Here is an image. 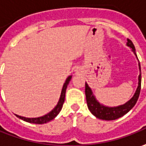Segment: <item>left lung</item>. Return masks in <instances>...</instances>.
<instances>
[{
  "label": "left lung",
  "mask_w": 146,
  "mask_h": 146,
  "mask_svg": "<svg viewBox=\"0 0 146 146\" xmlns=\"http://www.w3.org/2000/svg\"><path fill=\"white\" fill-rule=\"evenodd\" d=\"M127 46L132 49V52L134 53V55L137 59L135 47L133 45V42L128 38V42H127ZM138 67L139 71H140V74L138 76V86L135 91V94H133L132 98L129 99L127 103H125L123 105L117 106V107H108V106H105V105L99 103L96 99L95 96L94 95L91 88L89 86L88 84L86 82L85 93H86L88 109L96 118L103 119V120H114V119H116L123 116V115H125L126 113H128V111L135 106V104L139 98V94H140V91H141V73L140 63H138Z\"/></svg>",
  "instance_id": "1"
}]
</instances>
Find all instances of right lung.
Segmentation results:
<instances>
[{
	"label": "right lung",
	"instance_id": "right-lung-1",
	"mask_svg": "<svg viewBox=\"0 0 146 146\" xmlns=\"http://www.w3.org/2000/svg\"><path fill=\"white\" fill-rule=\"evenodd\" d=\"M72 78V75L68 76L67 79L65 80V82L64 83L63 87H62V90H61V93H60V98H59V101H58L57 104L55 108H53L52 110L48 112V114L44 115L43 116H39V117H35V118H27V117H24V116H21V115H15L18 117V118L23 119L26 122H28V123H36V124H42V123H48L49 121L52 120L55 117L57 116V115L60 113V111H61L62 109V107H63L64 102V98H65V93H66V89H67V86H68V83L70 82Z\"/></svg>",
	"mask_w": 146,
	"mask_h": 146
}]
</instances>
